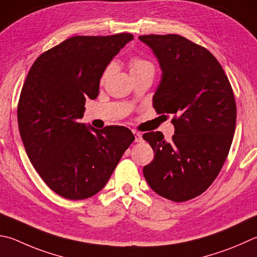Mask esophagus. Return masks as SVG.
<instances>
[{
    "mask_svg": "<svg viewBox=\"0 0 257 257\" xmlns=\"http://www.w3.org/2000/svg\"><path fill=\"white\" fill-rule=\"evenodd\" d=\"M135 135V142L136 143H141L143 141V137H142V134L138 133V132H134Z\"/></svg>",
    "mask_w": 257,
    "mask_h": 257,
    "instance_id": "esophagus-1",
    "label": "esophagus"
}]
</instances>
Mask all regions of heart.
<instances>
[{"label":"heart","instance_id":"1","mask_svg":"<svg viewBox=\"0 0 257 257\" xmlns=\"http://www.w3.org/2000/svg\"><path fill=\"white\" fill-rule=\"evenodd\" d=\"M114 66H115V65L112 63L104 69L103 74H102V81H104V80H106V78H108L110 74L113 72ZM129 67H130V73H132V74L141 73V72H144V71H147V69H154V66L152 65V63H149L148 60L141 58V57H133L132 59H130Z\"/></svg>","mask_w":257,"mask_h":257}]
</instances>
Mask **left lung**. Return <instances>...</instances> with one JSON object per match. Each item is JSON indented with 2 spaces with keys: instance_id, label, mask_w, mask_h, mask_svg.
<instances>
[{
  "instance_id": "left-lung-1",
  "label": "left lung",
  "mask_w": 257,
  "mask_h": 257,
  "mask_svg": "<svg viewBox=\"0 0 257 257\" xmlns=\"http://www.w3.org/2000/svg\"><path fill=\"white\" fill-rule=\"evenodd\" d=\"M139 39L153 50L162 71L154 108L174 114L175 128L170 143L160 132L143 135L154 151L143 173L161 197L188 201L211 185L229 153L236 125L234 93L221 65L206 48L179 35Z\"/></svg>"
}]
</instances>
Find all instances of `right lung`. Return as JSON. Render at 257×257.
Returning <instances> with one entry per match:
<instances>
[{
  "mask_svg": "<svg viewBox=\"0 0 257 257\" xmlns=\"http://www.w3.org/2000/svg\"><path fill=\"white\" fill-rule=\"evenodd\" d=\"M132 34L75 36L41 54L23 84L18 123L32 166L55 193L69 200L104 188L130 144L128 128L95 129L81 122L86 99Z\"/></svg>",
  "mask_w": 257,
  "mask_h": 257,
  "instance_id": "right-lung-1",
  "label": "right lung"
}]
</instances>
